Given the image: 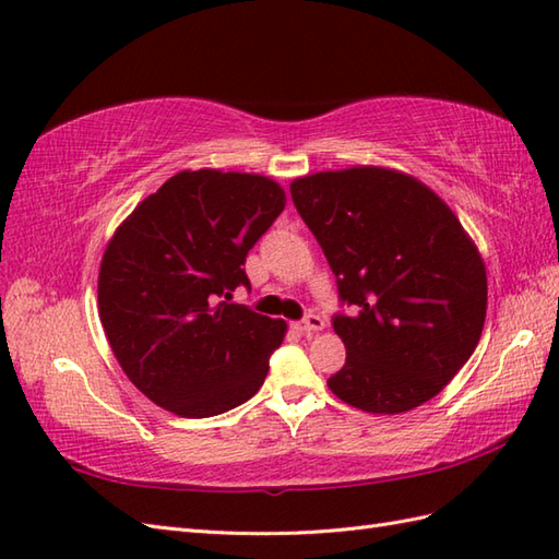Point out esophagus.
Segmentation results:
<instances>
[{
	"mask_svg": "<svg viewBox=\"0 0 559 559\" xmlns=\"http://www.w3.org/2000/svg\"><path fill=\"white\" fill-rule=\"evenodd\" d=\"M322 329H324V319L319 317V314H314V312L307 314L302 322H300L302 334H314V331H322Z\"/></svg>",
	"mask_w": 559,
	"mask_h": 559,
	"instance_id": "esophagus-1",
	"label": "esophagus"
}]
</instances>
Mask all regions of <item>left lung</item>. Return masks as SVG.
Returning <instances> with one entry per match:
<instances>
[{
	"instance_id": "1",
	"label": "left lung",
	"mask_w": 559,
	"mask_h": 559,
	"mask_svg": "<svg viewBox=\"0 0 559 559\" xmlns=\"http://www.w3.org/2000/svg\"><path fill=\"white\" fill-rule=\"evenodd\" d=\"M290 194L353 307L334 317L346 365L329 389L382 415L437 396L476 350L488 310L483 257L454 211L374 165L298 177Z\"/></svg>"
}]
</instances>
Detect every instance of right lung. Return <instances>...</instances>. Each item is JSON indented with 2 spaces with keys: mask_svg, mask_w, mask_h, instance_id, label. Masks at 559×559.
<instances>
[{
  "mask_svg": "<svg viewBox=\"0 0 559 559\" xmlns=\"http://www.w3.org/2000/svg\"><path fill=\"white\" fill-rule=\"evenodd\" d=\"M283 209L264 175L182 170L110 237L100 322L129 382L160 408L211 418L264 384L286 322L225 300L249 286L247 252Z\"/></svg>",
  "mask_w": 559,
  "mask_h": 559,
  "instance_id": "add662e5",
  "label": "right lung"
}]
</instances>
